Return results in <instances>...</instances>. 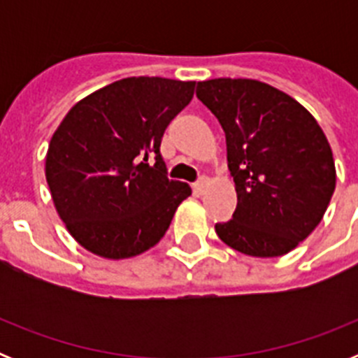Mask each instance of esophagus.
<instances>
[{
    "mask_svg": "<svg viewBox=\"0 0 358 358\" xmlns=\"http://www.w3.org/2000/svg\"><path fill=\"white\" fill-rule=\"evenodd\" d=\"M208 185H210V179H208L206 176H202L201 179H199V181H195V185H194V192L197 195H202L204 194V189L208 188Z\"/></svg>",
    "mask_w": 358,
    "mask_h": 358,
    "instance_id": "obj_1",
    "label": "esophagus"
}]
</instances>
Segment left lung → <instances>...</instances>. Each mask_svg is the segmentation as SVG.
I'll list each match as a JSON object with an SVG mask.
<instances>
[{
	"mask_svg": "<svg viewBox=\"0 0 358 358\" xmlns=\"http://www.w3.org/2000/svg\"><path fill=\"white\" fill-rule=\"evenodd\" d=\"M197 98L226 132L236 189L218 238L258 258L283 256L321 222L335 189L330 143L308 110L283 91L251 78L197 82Z\"/></svg>",
	"mask_w": 358,
	"mask_h": 358,
	"instance_id": "8db88e82",
	"label": "left lung"
}]
</instances>
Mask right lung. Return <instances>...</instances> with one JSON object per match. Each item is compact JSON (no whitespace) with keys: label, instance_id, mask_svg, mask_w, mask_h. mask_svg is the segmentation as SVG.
<instances>
[{"label":"right lung","instance_id":"add662e5","mask_svg":"<svg viewBox=\"0 0 358 358\" xmlns=\"http://www.w3.org/2000/svg\"><path fill=\"white\" fill-rule=\"evenodd\" d=\"M194 90L195 82L129 77L69 109L50 141L46 181L57 213L82 248L123 260L163 238L192 188L166 177L161 138Z\"/></svg>","mask_w":358,"mask_h":358}]
</instances>
